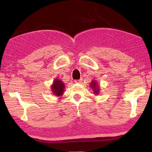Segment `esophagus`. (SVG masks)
Wrapping results in <instances>:
<instances>
[{
  "mask_svg": "<svg viewBox=\"0 0 152 152\" xmlns=\"http://www.w3.org/2000/svg\"><path fill=\"white\" fill-rule=\"evenodd\" d=\"M81 82H82V80H76L75 81H74V82L76 83H81Z\"/></svg>",
  "mask_w": 152,
  "mask_h": 152,
  "instance_id": "1",
  "label": "esophagus"
}]
</instances>
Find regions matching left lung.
Segmentation results:
<instances>
[{
    "instance_id": "left-lung-1",
    "label": "left lung",
    "mask_w": 152,
    "mask_h": 152,
    "mask_svg": "<svg viewBox=\"0 0 152 152\" xmlns=\"http://www.w3.org/2000/svg\"><path fill=\"white\" fill-rule=\"evenodd\" d=\"M90 87H91V89H93V93H95V95H98L99 93V85L97 84L96 81L95 80H93L91 81V83H90Z\"/></svg>"
}]
</instances>
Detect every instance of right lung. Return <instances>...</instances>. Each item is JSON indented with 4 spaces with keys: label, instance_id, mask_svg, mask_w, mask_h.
<instances>
[{
    "label": "right lung",
    "instance_id": "obj_1",
    "mask_svg": "<svg viewBox=\"0 0 152 152\" xmlns=\"http://www.w3.org/2000/svg\"><path fill=\"white\" fill-rule=\"evenodd\" d=\"M51 87V91L53 92V94L57 96H60L63 95L64 89V84L60 80L56 79L53 82Z\"/></svg>",
    "mask_w": 152,
    "mask_h": 152
}]
</instances>
